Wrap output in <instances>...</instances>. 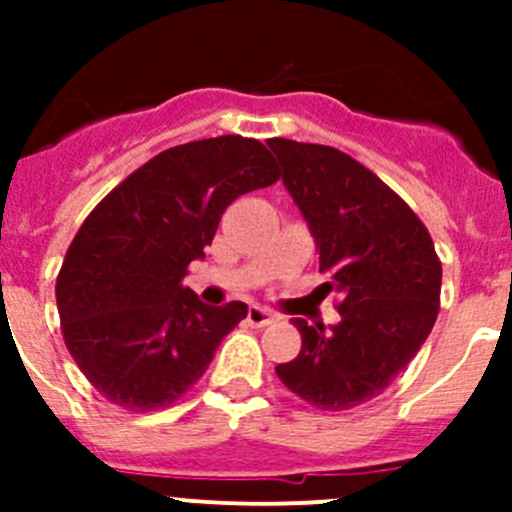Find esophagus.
<instances>
[{
  "instance_id": "esophagus-1",
  "label": "esophagus",
  "mask_w": 512,
  "mask_h": 512,
  "mask_svg": "<svg viewBox=\"0 0 512 512\" xmlns=\"http://www.w3.org/2000/svg\"><path fill=\"white\" fill-rule=\"evenodd\" d=\"M246 323L253 325V328H264V325L274 323V315L269 310H264V307H251L246 315Z\"/></svg>"
}]
</instances>
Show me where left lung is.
Listing matches in <instances>:
<instances>
[{
    "mask_svg": "<svg viewBox=\"0 0 512 512\" xmlns=\"http://www.w3.org/2000/svg\"><path fill=\"white\" fill-rule=\"evenodd\" d=\"M282 182L318 243L341 323L297 318L300 354L277 377L318 410L382 395L413 361L441 307V261L420 217L377 174L330 146L271 138Z\"/></svg>",
    "mask_w": 512,
    "mask_h": 512,
    "instance_id": "8db88e82",
    "label": "left lung"
}]
</instances>
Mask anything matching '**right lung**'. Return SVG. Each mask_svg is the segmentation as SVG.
Returning a JSON list of instances; mask_svg holds the SVG:
<instances>
[{
  "mask_svg": "<svg viewBox=\"0 0 512 512\" xmlns=\"http://www.w3.org/2000/svg\"><path fill=\"white\" fill-rule=\"evenodd\" d=\"M279 179L264 143L194 140L153 156L81 223L56 279L63 341L102 397L166 408L205 374L246 302L212 307L184 287L225 207Z\"/></svg>",
  "mask_w": 512,
  "mask_h": 512,
  "instance_id": "obj_1",
  "label": "right lung"
}]
</instances>
